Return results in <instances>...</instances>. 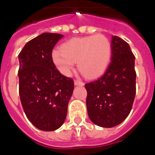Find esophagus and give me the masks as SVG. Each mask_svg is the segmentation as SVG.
<instances>
[{
    "instance_id": "obj_1",
    "label": "esophagus",
    "mask_w": 155,
    "mask_h": 155,
    "mask_svg": "<svg viewBox=\"0 0 155 155\" xmlns=\"http://www.w3.org/2000/svg\"><path fill=\"white\" fill-rule=\"evenodd\" d=\"M74 84H75V85L83 86L84 84L83 83V82L81 81H79V80H74Z\"/></svg>"
}]
</instances>
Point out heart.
Wrapping results in <instances>:
<instances>
[{"label":"heart","instance_id":"b5f03b06","mask_svg":"<svg viewBox=\"0 0 155 155\" xmlns=\"http://www.w3.org/2000/svg\"><path fill=\"white\" fill-rule=\"evenodd\" d=\"M112 54V46L107 37L102 34L73 38L64 42L61 50L52 53L53 63L64 75H68L74 63L84 76L94 78L106 70Z\"/></svg>","mask_w":155,"mask_h":155}]
</instances>
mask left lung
Returning <instances> with one entry per match:
<instances>
[{
  "mask_svg": "<svg viewBox=\"0 0 155 155\" xmlns=\"http://www.w3.org/2000/svg\"><path fill=\"white\" fill-rule=\"evenodd\" d=\"M135 57L126 41L112 38V60L102 77L85 84L87 114L102 127L121 124L130 113L136 94Z\"/></svg>",
  "mask_w": 155,
  "mask_h": 155,
  "instance_id": "8db88e82",
  "label": "left lung"
}]
</instances>
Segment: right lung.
I'll list each match as a JSON object with an SVG mask.
<instances>
[{"mask_svg": "<svg viewBox=\"0 0 155 155\" xmlns=\"http://www.w3.org/2000/svg\"><path fill=\"white\" fill-rule=\"evenodd\" d=\"M64 35L45 33L25 45L18 54L19 95L31 124L53 131L64 124L74 91V81L61 74L52 58L53 47Z\"/></svg>", "mask_w": 155, "mask_h": 155, "instance_id": "right-lung-1", "label": "right lung"}]
</instances>
